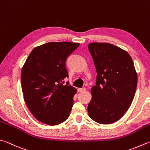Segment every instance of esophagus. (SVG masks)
<instances>
[{"mask_svg": "<svg viewBox=\"0 0 150 150\" xmlns=\"http://www.w3.org/2000/svg\"><path fill=\"white\" fill-rule=\"evenodd\" d=\"M86 90V87H82V88H78V92H83Z\"/></svg>", "mask_w": 150, "mask_h": 150, "instance_id": "esophagus-1", "label": "esophagus"}]
</instances>
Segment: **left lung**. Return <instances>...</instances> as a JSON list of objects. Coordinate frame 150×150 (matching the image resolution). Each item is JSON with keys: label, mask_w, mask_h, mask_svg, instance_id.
<instances>
[{"label": "left lung", "mask_w": 150, "mask_h": 150, "mask_svg": "<svg viewBox=\"0 0 150 150\" xmlns=\"http://www.w3.org/2000/svg\"><path fill=\"white\" fill-rule=\"evenodd\" d=\"M88 49L97 74L88 114L98 123H112L125 114L134 97L137 74L134 63L126 51L111 44L94 42Z\"/></svg>", "instance_id": "8db88e82"}]
</instances>
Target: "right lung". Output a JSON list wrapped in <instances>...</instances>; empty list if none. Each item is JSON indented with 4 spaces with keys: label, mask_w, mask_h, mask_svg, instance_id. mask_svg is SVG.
Masks as SVG:
<instances>
[{
    "label": "right lung",
    "mask_w": 150,
    "mask_h": 150,
    "mask_svg": "<svg viewBox=\"0 0 150 150\" xmlns=\"http://www.w3.org/2000/svg\"><path fill=\"white\" fill-rule=\"evenodd\" d=\"M79 46L68 42L41 45L33 50L23 67L24 100L34 117L42 123L56 125L70 115L76 89L64 81L69 78L66 62Z\"/></svg>",
    "instance_id": "1"
}]
</instances>
